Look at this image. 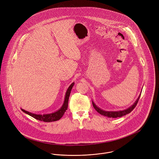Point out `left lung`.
Masks as SVG:
<instances>
[{
	"label": "left lung",
	"mask_w": 159,
	"mask_h": 159,
	"mask_svg": "<svg viewBox=\"0 0 159 159\" xmlns=\"http://www.w3.org/2000/svg\"><path fill=\"white\" fill-rule=\"evenodd\" d=\"M140 95L138 97V99L136 100V102H135V103L132 106L130 107V108H129L127 110H123V111H103L101 109H100L99 108H98L95 105V103L92 102V105H93V108H95V110L98 113L104 116H107L108 117H112V118H116V117H122L123 116H125V114H127L130 113L132 111H133V110L136 107V105L138 103V102L139 100V98L140 97Z\"/></svg>",
	"instance_id": "obj_1"
}]
</instances>
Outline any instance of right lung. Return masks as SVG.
<instances>
[{"label": "right lung", "instance_id": "1", "mask_svg": "<svg viewBox=\"0 0 159 159\" xmlns=\"http://www.w3.org/2000/svg\"><path fill=\"white\" fill-rule=\"evenodd\" d=\"M75 83H73L68 88L67 91L66 92V97H65V100H64V103L62 105V107H61V108L58 110L57 111L54 113L48 114H35L31 113H29L24 110L21 109V110L23 111L24 113L29 114V116L33 117L34 118L39 120H41V121H43L46 122H53V121H56L59 120L62 116L64 115V114L65 113V112L66 111V110H67L68 108V98H69V96L70 94V92L71 91V89L74 85Z\"/></svg>", "mask_w": 159, "mask_h": 159}]
</instances>
